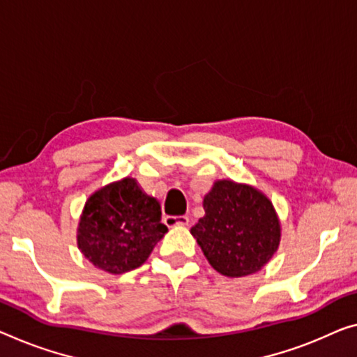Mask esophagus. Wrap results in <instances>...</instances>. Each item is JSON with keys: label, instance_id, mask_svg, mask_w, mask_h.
Segmentation results:
<instances>
[{"label": "esophagus", "instance_id": "34e87169", "mask_svg": "<svg viewBox=\"0 0 357 357\" xmlns=\"http://www.w3.org/2000/svg\"><path fill=\"white\" fill-rule=\"evenodd\" d=\"M190 218L186 215H166L164 217V223L167 225L169 228L171 227H185V225H188Z\"/></svg>", "mask_w": 357, "mask_h": 357}]
</instances>
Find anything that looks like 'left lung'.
<instances>
[{
    "label": "left lung",
    "mask_w": 357,
    "mask_h": 357,
    "mask_svg": "<svg viewBox=\"0 0 357 357\" xmlns=\"http://www.w3.org/2000/svg\"><path fill=\"white\" fill-rule=\"evenodd\" d=\"M204 211L191 234L223 276L257 273L278 250L281 227L271 201L259 190L218 180L204 196Z\"/></svg>",
    "instance_id": "8db88e82"
}]
</instances>
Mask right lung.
I'll return each mask as SVG.
<instances>
[{"label":"right lung","instance_id":"1","mask_svg":"<svg viewBox=\"0 0 357 357\" xmlns=\"http://www.w3.org/2000/svg\"><path fill=\"white\" fill-rule=\"evenodd\" d=\"M166 231L160 202L128 177L103 186L87 199L78 248L100 270L123 274L145 263Z\"/></svg>","mask_w":357,"mask_h":357}]
</instances>
